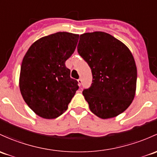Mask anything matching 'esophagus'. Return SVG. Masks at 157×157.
Returning a JSON list of instances; mask_svg holds the SVG:
<instances>
[{"instance_id": "1", "label": "esophagus", "mask_w": 157, "mask_h": 157, "mask_svg": "<svg viewBox=\"0 0 157 157\" xmlns=\"http://www.w3.org/2000/svg\"><path fill=\"white\" fill-rule=\"evenodd\" d=\"M77 81H78V85L80 86H81V84H82V79L79 78L78 80H77Z\"/></svg>"}]
</instances>
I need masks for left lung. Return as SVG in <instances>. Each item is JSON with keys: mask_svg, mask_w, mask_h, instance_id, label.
I'll list each match as a JSON object with an SVG mask.
<instances>
[{"mask_svg": "<svg viewBox=\"0 0 157 157\" xmlns=\"http://www.w3.org/2000/svg\"><path fill=\"white\" fill-rule=\"evenodd\" d=\"M77 52L92 71V83L83 91L90 110L101 119L125 111L134 99L137 82L128 47L108 33L95 31L80 36Z\"/></svg>", "mask_w": 157, "mask_h": 157, "instance_id": "left-lung-1", "label": "left lung"}]
</instances>
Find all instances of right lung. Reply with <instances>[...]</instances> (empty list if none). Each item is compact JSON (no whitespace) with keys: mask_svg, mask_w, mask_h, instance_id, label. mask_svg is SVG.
Instances as JSON below:
<instances>
[{"mask_svg":"<svg viewBox=\"0 0 157 157\" xmlns=\"http://www.w3.org/2000/svg\"><path fill=\"white\" fill-rule=\"evenodd\" d=\"M79 35L57 32L37 40L23 58L19 88L23 99L36 114L57 118L65 111L78 82L71 78L65 62L77 47Z\"/></svg>","mask_w":157,"mask_h":157,"instance_id":"obj_1","label":"right lung"}]
</instances>
